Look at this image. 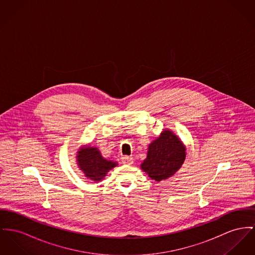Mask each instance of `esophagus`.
<instances>
[{"label": "esophagus", "mask_w": 255, "mask_h": 255, "mask_svg": "<svg viewBox=\"0 0 255 255\" xmlns=\"http://www.w3.org/2000/svg\"><path fill=\"white\" fill-rule=\"evenodd\" d=\"M122 161L124 164H128L130 165L133 163V158L131 156H123L122 157Z\"/></svg>", "instance_id": "1"}]
</instances>
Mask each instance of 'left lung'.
<instances>
[{"label": "left lung", "instance_id": "8db88e82", "mask_svg": "<svg viewBox=\"0 0 255 255\" xmlns=\"http://www.w3.org/2000/svg\"><path fill=\"white\" fill-rule=\"evenodd\" d=\"M186 147L171 130H163L159 137L149 145L146 159L141 169L156 182L173 176L183 165L186 158Z\"/></svg>", "mask_w": 255, "mask_h": 255}]
</instances>
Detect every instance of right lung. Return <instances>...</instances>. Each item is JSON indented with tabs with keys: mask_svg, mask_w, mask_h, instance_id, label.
I'll use <instances>...</instances> for the list:
<instances>
[{
	"mask_svg": "<svg viewBox=\"0 0 255 255\" xmlns=\"http://www.w3.org/2000/svg\"><path fill=\"white\" fill-rule=\"evenodd\" d=\"M77 164L86 177L92 181L100 182L106 176L109 170L117 166L116 161L107 160L102 157L97 147L86 146L77 152Z\"/></svg>",
	"mask_w": 255,
	"mask_h": 255,
	"instance_id": "right-lung-1",
	"label": "right lung"
}]
</instances>
